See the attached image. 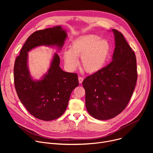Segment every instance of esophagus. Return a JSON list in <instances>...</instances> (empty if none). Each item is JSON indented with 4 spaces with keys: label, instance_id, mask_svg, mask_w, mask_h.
Masks as SVG:
<instances>
[{
    "label": "esophagus",
    "instance_id": "esophagus-1",
    "mask_svg": "<svg viewBox=\"0 0 153 153\" xmlns=\"http://www.w3.org/2000/svg\"><path fill=\"white\" fill-rule=\"evenodd\" d=\"M78 79H79V82L80 83H82V82H83V78L82 77H78Z\"/></svg>",
    "mask_w": 153,
    "mask_h": 153
}]
</instances>
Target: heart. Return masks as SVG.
<instances>
[{"label": "heart", "mask_w": 153, "mask_h": 153, "mask_svg": "<svg viewBox=\"0 0 153 153\" xmlns=\"http://www.w3.org/2000/svg\"><path fill=\"white\" fill-rule=\"evenodd\" d=\"M111 53V44L106 39L96 35L80 37L72 42L70 49L63 54L65 67L71 71H75L79 65L88 73H94L102 69Z\"/></svg>", "instance_id": "b5f03b06"}]
</instances>
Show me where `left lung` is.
Segmentation results:
<instances>
[{"instance_id":"left-lung-1","label":"left lung","mask_w":153,"mask_h":153,"mask_svg":"<svg viewBox=\"0 0 153 153\" xmlns=\"http://www.w3.org/2000/svg\"><path fill=\"white\" fill-rule=\"evenodd\" d=\"M115 48L112 62L82 82L85 105L93 117L108 120L126 108L134 90L137 79L136 58L123 34L113 29Z\"/></svg>"}]
</instances>
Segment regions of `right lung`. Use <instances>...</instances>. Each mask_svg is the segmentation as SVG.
<instances>
[{
	"label": "right lung",
	"instance_id": "1",
	"mask_svg": "<svg viewBox=\"0 0 153 153\" xmlns=\"http://www.w3.org/2000/svg\"><path fill=\"white\" fill-rule=\"evenodd\" d=\"M67 37V31L62 26L36 31L27 39L15 61L14 77L17 96L28 112L42 120H53L64 113L71 93L79 86L78 76L60 68V57L55 53L47 72L40 79H34L28 67V52L40 46L60 50Z\"/></svg>",
	"mask_w": 153,
	"mask_h": 153
}]
</instances>
